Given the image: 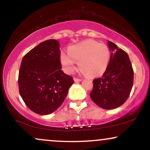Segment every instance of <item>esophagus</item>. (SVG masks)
Here are the masks:
<instances>
[{
  "label": "esophagus",
  "mask_w": 150,
  "mask_h": 150,
  "mask_svg": "<svg viewBox=\"0 0 150 150\" xmlns=\"http://www.w3.org/2000/svg\"><path fill=\"white\" fill-rule=\"evenodd\" d=\"M73 79H74V81H75V82H80V81L82 80V79L77 78V77H74Z\"/></svg>",
  "instance_id": "obj_1"
}]
</instances>
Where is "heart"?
Returning <instances> with one entry per match:
<instances>
[{
    "label": "heart",
    "instance_id": "obj_1",
    "mask_svg": "<svg viewBox=\"0 0 150 150\" xmlns=\"http://www.w3.org/2000/svg\"><path fill=\"white\" fill-rule=\"evenodd\" d=\"M111 53L108 46L94 40H86L69 48L68 53L61 52V62L65 71L72 73L76 62L83 73L90 77L102 75L107 68Z\"/></svg>",
    "mask_w": 150,
    "mask_h": 150
}]
</instances>
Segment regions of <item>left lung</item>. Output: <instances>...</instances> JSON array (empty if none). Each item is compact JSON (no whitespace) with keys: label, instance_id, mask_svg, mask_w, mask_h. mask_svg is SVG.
I'll list each match as a JSON object with an SVG mask.
<instances>
[{"label":"left lung","instance_id":"8db88e82","mask_svg":"<svg viewBox=\"0 0 150 150\" xmlns=\"http://www.w3.org/2000/svg\"><path fill=\"white\" fill-rule=\"evenodd\" d=\"M112 52L106 71L93 80L92 101L104 109L119 107L126 101L133 85L134 72L128 53L108 41Z\"/></svg>","mask_w":150,"mask_h":150}]
</instances>
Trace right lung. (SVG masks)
<instances>
[{
	"mask_svg": "<svg viewBox=\"0 0 150 150\" xmlns=\"http://www.w3.org/2000/svg\"><path fill=\"white\" fill-rule=\"evenodd\" d=\"M59 43L44 41L24 56L19 70V92L27 107L39 115L53 113L67 97L73 78L61 70Z\"/></svg>",
	"mask_w": 150,
	"mask_h": 150,
	"instance_id": "1",
	"label": "right lung"
}]
</instances>
